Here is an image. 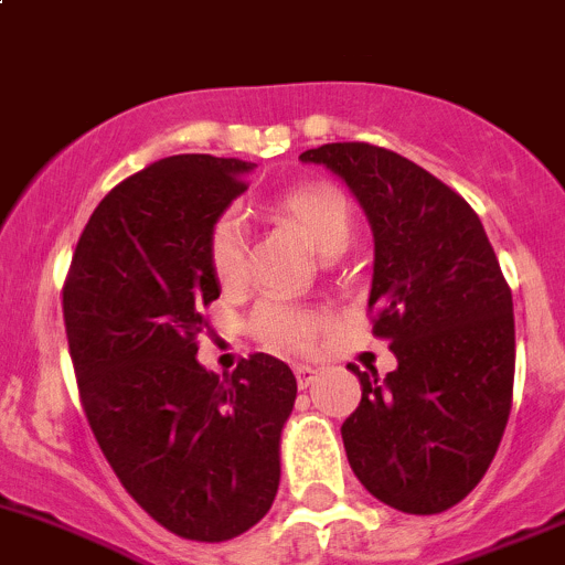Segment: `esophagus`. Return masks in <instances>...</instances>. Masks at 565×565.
Masks as SVG:
<instances>
[{"instance_id":"34e87169","label":"esophagus","mask_w":565,"mask_h":565,"mask_svg":"<svg viewBox=\"0 0 565 565\" xmlns=\"http://www.w3.org/2000/svg\"><path fill=\"white\" fill-rule=\"evenodd\" d=\"M294 372H296V386L299 388H310L318 377V370L307 367V364H299Z\"/></svg>"}]
</instances>
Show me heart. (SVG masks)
<instances>
[{"instance_id":"b5f03b06","label":"heart","mask_w":565,"mask_h":565,"mask_svg":"<svg viewBox=\"0 0 565 565\" xmlns=\"http://www.w3.org/2000/svg\"><path fill=\"white\" fill-rule=\"evenodd\" d=\"M277 220L296 225L305 239L323 255L345 249L353 231V212L345 193L329 179H307L282 190L271 201ZM206 258L212 275L223 285H234L247 266V239L244 225L234 212H223L212 223L206 236ZM253 329L260 340L285 351H310L321 331V318L285 301H264L253 316Z\"/></svg>"}]
</instances>
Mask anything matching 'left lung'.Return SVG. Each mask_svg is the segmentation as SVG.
<instances>
[{
    "label": "left lung",
    "mask_w": 565,
    "mask_h": 565,
    "mask_svg": "<svg viewBox=\"0 0 565 565\" xmlns=\"http://www.w3.org/2000/svg\"><path fill=\"white\" fill-rule=\"evenodd\" d=\"M345 179L375 236L370 321L397 370L351 364L362 403L342 424L348 462L370 495L440 514L495 457L514 394L511 288L479 214L392 149L323 143L299 154Z\"/></svg>",
    "instance_id": "left-lung-1"
}]
</instances>
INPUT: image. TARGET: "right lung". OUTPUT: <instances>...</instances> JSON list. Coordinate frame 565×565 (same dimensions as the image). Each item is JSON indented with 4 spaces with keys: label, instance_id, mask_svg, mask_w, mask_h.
I'll use <instances>...</instances> for the list:
<instances>
[{
    "label": "right lung",
    "instance_id": "obj_1",
    "mask_svg": "<svg viewBox=\"0 0 565 565\" xmlns=\"http://www.w3.org/2000/svg\"><path fill=\"white\" fill-rule=\"evenodd\" d=\"M253 162L177 154L121 179L97 203L62 288L81 405L132 500L190 542H228L280 484V433L296 377L249 353L231 375L195 359L220 296L206 258L214 220L247 190Z\"/></svg>",
    "mask_w": 565,
    "mask_h": 565
}]
</instances>
